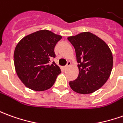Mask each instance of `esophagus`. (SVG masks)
<instances>
[{
  "mask_svg": "<svg viewBox=\"0 0 123 123\" xmlns=\"http://www.w3.org/2000/svg\"><path fill=\"white\" fill-rule=\"evenodd\" d=\"M70 65H71V62H68L67 64L64 67V68H65V69H67V68H68L70 67Z\"/></svg>",
  "mask_w": 123,
  "mask_h": 123,
  "instance_id": "obj_1",
  "label": "esophagus"
}]
</instances>
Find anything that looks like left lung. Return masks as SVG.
<instances>
[{
  "label": "left lung",
  "instance_id": "8db88e82",
  "mask_svg": "<svg viewBox=\"0 0 123 123\" xmlns=\"http://www.w3.org/2000/svg\"><path fill=\"white\" fill-rule=\"evenodd\" d=\"M73 46L79 63L77 79L70 81L72 90L77 93H92L109 79L113 58L109 46L101 38L89 32L67 38Z\"/></svg>",
  "mask_w": 123,
  "mask_h": 123
}]
</instances>
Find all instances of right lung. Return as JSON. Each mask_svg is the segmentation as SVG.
Instances as JSON below:
<instances>
[{
    "mask_svg": "<svg viewBox=\"0 0 123 123\" xmlns=\"http://www.w3.org/2000/svg\"><path fill=\"white\" fill-rule=\"evenodd\" d=\"M62 36L48 30H41L23 37L14 52L17 75L23 84L35 91L51 88L61 68L50 59L55 57V47Z\"/></svg>",
    "mask_w": 123,
    "mask_h": 123,
    "instance_id": "right-lung-1",
    "label": "right lung"
}]
</instances>
